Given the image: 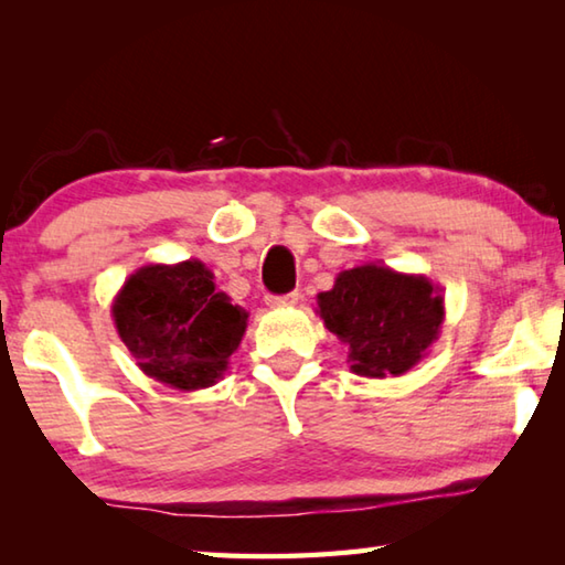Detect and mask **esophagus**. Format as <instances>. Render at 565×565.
Returning <instances> with one entry per match:
<instances>
[{
	"label": "esophagus",
	"instance_id": "esophagus-1",
	"mask_svg": "<svg viewBox=\"0 0 565 565\" xmlns=\"http://www.w3.org/2000/svg\"><path fill=\"white\" fill-rule=\"evenodd\" d=\"M299 299H301V294L291 291V294H284V296H269L266 303H269V306H294V303H299Z\"/></svg>",
	"mask_w": 565,
	"mask_h": 565
}]
</instances>
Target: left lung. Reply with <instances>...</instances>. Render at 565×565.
I'll return each mask as SVG.
<instances>
[{"label": "left lung", "mask_w": 565, "mask_h": 565, "mask_svg": "<svg viewBox=\"0 0 565 565\" xmlns=\"http://www.w3.org/2000/svg\"><path fill=\"white\" fill-rule=\"evenodd\" d=\"M317 313L349 347L356 376H401L426 356L441 333V286L424 274L363 264L341 271L333 289L317 296Z\"/></svg>", "instance_id": "obj_1"}]
</instances>
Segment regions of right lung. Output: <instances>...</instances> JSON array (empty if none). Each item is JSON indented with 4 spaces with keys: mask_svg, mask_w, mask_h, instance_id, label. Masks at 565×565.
<instances>
[{
    "mask_svg": "<svg viewBox=\"0 0 565 565\" xmlns=\"http://www.w3.org/2000/svg\"><path fill=\"white\" fill-rule=\"evenodd\" d=\"M111 317L137 366L179 391L214 386L248 327V311L216 291L199 259L141 266L114 296Z\"/></svg>",
    "mask_w": 565,
    "mask_h": 565,
    "instance_id": "right-lung-1",
    "label": "right lung"
}]
</instances>
